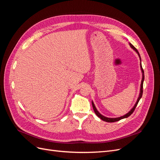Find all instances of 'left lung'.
Wrapping results in <instances>:
<instances>
[{
  "instance_id": "8db88e82",
  "label": "left lung",
  "mask_w": 160,
  "mask_h": 160,
  "mask_svg": "<svg viewBox=\"0 0 160 160\" xmlns=\"http://www.w3.org/2000/svg\"><path fill=\"white\" fill-rule=\"evenodd\" d=\"M129 45H130V47H132V49H133L135 52H136L138 53L139 57V59H140V67H141V70H142V83H141V88H140L139 95V97H138V100H137V101H136V103H135V105L133 106V108L132 109H131L127 114H125V115H123V116H122V117L116 118H109L105 117V116H103V115H101V114L99 112V111H98V109H96V108H95V106L93 102V101H92V106H93V110H94V111H95V114H96L97 115H98L100 119H101L103 121H105V122H109V123L115 122H118V121H119V120L122 119L128 118L129 115H132V114L133 113V112L134 111L135 108H136V106H137V105H138V102H139V101L140 100V99L142 98V95H143V81H144V71H143V70L142 66V63H141V57H140L139 53L138 51L136 49H135V47L133 45H132V44H131V43H129Z\"/></svg>"
}]
</instances>
